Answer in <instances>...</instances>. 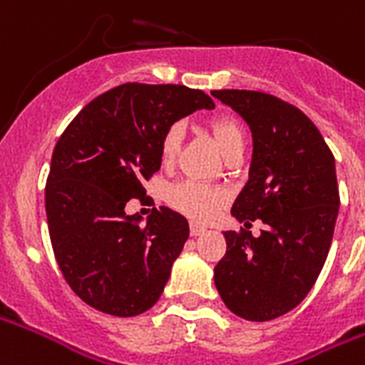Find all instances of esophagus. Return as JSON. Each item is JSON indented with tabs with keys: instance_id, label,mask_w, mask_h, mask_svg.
I'll return each instance as SVG.
<instances>
[{
	"instance_id": "34e87169",
	"label": "esophagus",
	"mask_w": 365,
	"mask_h": 365,
	"mask_svg": "<svg viewBox=\"0 0 365 365\" xmlns=\"http://www.w3.org/2000/svg\"><path fill=\"white\" fill-rule=\"evenodd\" d=\"M189 232H191V235H193V237H197V235H202V233H207V227L201 226V224H195V222H191V226H189Z\"/></svg>"
}]
</instances>
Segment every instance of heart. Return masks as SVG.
I'll return each mask as SVG.
<instances>
[{
	"label": "heart",
	"mask_w": 365,
	"mask_h": 365,
	"mask_svg": "<svg viewBox=\"0 0 365 365\" xmlns=\"http://www.w3.org/2000/svg\"><path fill=\"white\" fill-rule=\"evenodd\" d=\"M212 133L218 141L224 155L235 147L245 145L243 126L232 116H218L210 122ZM183 124L174 122L166 128L160 139V158L164 164H172L180 155L183 141ZM168 201L176 210L187 214L195 220H207L218 212V208L226 202V191L201 182H180L168 189Z\"/></svg>",
	"instance_id": "heart-1"
}]
</instances>
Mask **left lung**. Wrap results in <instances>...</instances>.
I'll list each match as a JSON object with an SVG mask.
<instances>
[{
  "mask_svg": "<svg viewBox=\"0 0 365 365\" xmlns=\"http://www.w3.org/2000/svg\"><path fill=\"white\" fill-rule=\"evenodd\" d=\"M252 132L249 182L232 214L249 230L224 232L227 250L214 268L224 304L249 322L279 318L310 293L329 252L339 212L335 158L308 116L279 97L214 90Z\"/></svg>",
  "mask_w": 365,
  "mask_h": 365,
  "instance_id": "left-lung-1",
  "label": "left lung"
}]
</instances>
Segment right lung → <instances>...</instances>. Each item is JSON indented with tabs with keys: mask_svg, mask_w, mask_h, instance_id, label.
Instances as JSON below:
<instances>
[{
	"mask_svg": "<svg viewBox=\"0 0 365 365\" xmlns=\"http://www.w3.org/2000/svg\"><path fill=\"white\" fill-rule=\"evenodd\" d=\"M197 108H214L201 90L128 82L74 116L53 149L46 185L51 247L66 283L99 312L130 318L163 294L189 224L172 208H153L145 226L126 214L149 201L143 182L160 168L166 128Z\"/></svg>",
	"mask_w": 365,
	"mask_h": 365,
	"instance_id": "right-lung-1",
	"label": "right lung"
}]
</instances>
